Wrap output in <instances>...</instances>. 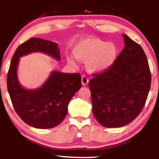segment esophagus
<instances>
[{"label":"esophagus","instance_id":"34e87169","mask_svg":"<svg viewBox=\"0 0 159 159\" xmlns=\"http://www.w3.org/2000/svg\"><path fill=\"white\" fill-rule=\"evenodd\" d=\"M82 84H83V85H87V84H88L89 82V80L87 78V77L85 75H82Z\"/></svg>","mask_w":159,"mask_h":159}]
</instances>
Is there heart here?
<instances>
[{"label": "heart", "mask_w": 159, "mask_h": 159, "mask_svg": "<svg viewBox=\"0 0 159 159\" xmlns=\"http://www.w3.org/2000/svg\"><path fill=\"white\" fill-rule=\"evenodd\" d=\"M72 56H66L71 66H77V60L86 61L87 68L92 72H102L114 64L118 48L113 43H107L95 38H82L73 48Z\"/></svg>", "instance_id": "heart-1"}]
</instances>
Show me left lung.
<instances>
[{"mask_svg":"<svg viewBox=\"0 0 159 159\" xmlns=\"http://www.w3.org/2000/svg\"><path fill=\"white\" fill-rule=\"evenodd\" d=\"M125 46L107 70L89 82L93 113L102 126L121 127L134 120L144 107L151 83L145 52L123 34Z\"/></svg>","mask_w":159,"mask_h":159,"instance_id":"8db88e82","label":"left lung"}]
</instances>
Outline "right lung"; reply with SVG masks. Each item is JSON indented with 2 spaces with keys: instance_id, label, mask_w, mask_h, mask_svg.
Returning <instances> with one entry per match:
<instances>
[{
  "instance_id": "right-lung-1",
  "label": "right lung",
  "mask_w": 159,
  "mask_h": 159,
  "mask_svg": "<svg viewBox=\"0 0 159 159\" xmlns=\"http://www.w3.org/2000/svg\"><path fill=\"white\" fill-rule=\"evenodd\" d=\"M58 46L52 41L30 38L17 48L8 69L7 88L13 106L26 124L38 129L53 128L64 120L69 102L82 86L81 75L53 71L40 88L25 89L17 77L19 58L31 53L41 52L60 61Z\"/></svg>"
}]
</instances>
